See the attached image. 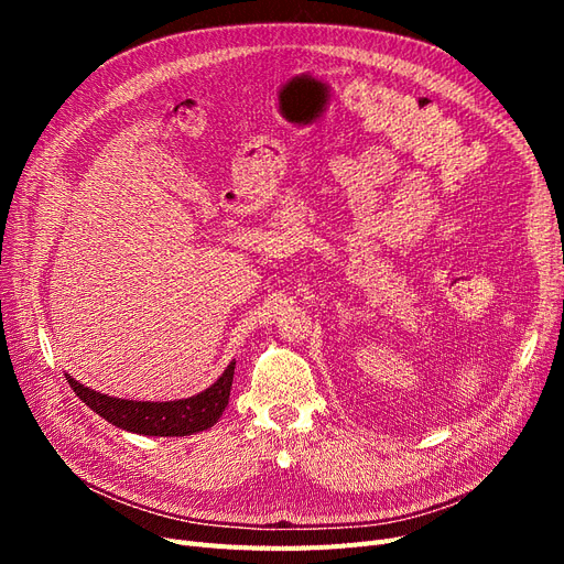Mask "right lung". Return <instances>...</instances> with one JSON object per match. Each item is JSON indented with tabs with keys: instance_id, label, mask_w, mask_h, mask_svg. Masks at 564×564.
I'll return each instance as SVG.
<instances>
[{
	"instance_id": "add662e5",
	"label": "right lung",
	"mask_w": 564,
	"mask_h": 564,
	"mask_svg": "<svg viewBox=\"0 0 564 564\" xmlns=\"http://www.w3.org/2000/svg\"><path fill=\"white\" fill-rule=\"evenodd\" d=\"M235 362L226 367V371L202 392L193 398L169 400V402H141V400H124L112 398L106 392H98L75 381L70 373H65L67 383L77 392V398L87 404L98 416H104L117 429L135 433V435H152V437H183L199 431H207L224 416L230 386H232Z\"/></svg>"
}]
</instances>
